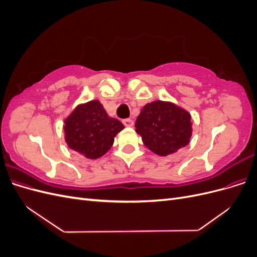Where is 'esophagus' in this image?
<instances>
[{"instance_id": "obj_1", "label": "esophagus", "mask_w": 257, "mask_h": 257, "mask_svg": "<svg viewBox=\"0 0 257 257\" xmlns=\"http://www.w3.org/2000/svg\"><path fill=\"white\" fill-rule=\"evenodd\" d=\"M122 122H123V124H124V125H125L126 127H132V126L134 125V121L131 120V119H125V120H123Z\"/></svg>"}]
</instances>
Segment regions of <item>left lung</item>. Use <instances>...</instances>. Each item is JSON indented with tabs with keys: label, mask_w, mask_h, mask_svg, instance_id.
I'll return each mask as SVG.
<instances>
[{
	"label": "left lung",
	"mask_w": 257,
	"mask_h": 257,
	"mask_svg": "<svg viewBox=\"0 0 257 257\" xmlns=\"http://www.w3.org/2000/svg\"><path fill=\"white\" fill-rule=\"evenodd\" d=\"M144 145L161 157H167L190 143L193 133L191 113L169 100L146 104L135 123Z\"/></svg>",
	"instance_id": "8db88e82"
}]
</instances>
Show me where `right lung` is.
I'll list each match as a JSON object with an SVG mask.
<instances>
[{
	"mask_svg": "<svg viewBox=\"0 0 257 257\" xmlns=\"http://www.w3.org/2000/svg\"><path fill=\"white\" fill-rule=\"evenodd\" d=\"M123 124L106 112L99 100L77 105L64 120V139L69 149L89 160L103 157L113 145Z\"/></svg>",
	"mask_w": 257,
	"mask_h": 257,
	"instance_id": "add662e5",
	"label": "right lung"
}]
</instances>
